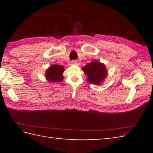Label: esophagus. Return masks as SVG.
Returning a JSON list of instances; mask_svg holds the SVG:
<instances>
[{"mask_svg":"<svg viewBox=\"0 0 153 153\" xmlns=\"http://www.w3.org/2000/svg\"><path fill=\"white\" fill-rule=\"evenodd\" d=\"M72 65H78V63H77V62L76 61H73L72 62Z\"/></svg>","mask_w":153,"mask_h":153,"instance_id":"obj_1","label":"esophagus"}]
</instances>
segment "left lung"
<instances>
[{
	"mask_svg": "<svg viewBox=\"0 0 153 153\" xmlns=\"http://www.w3.org/2000/svg\"><path fill=\"white\" fill-rule=\"evenodd\" d=\"M82 71L88 76L87 81L96 85L100 84L107 76V70L105 65L96 61L85 65Z\"/></svg>",
	"mask_w": 153,
	"mask_h": 153,
	"instance_id": "left-lung-1",
	"label": "left lung"
}]
</instances>
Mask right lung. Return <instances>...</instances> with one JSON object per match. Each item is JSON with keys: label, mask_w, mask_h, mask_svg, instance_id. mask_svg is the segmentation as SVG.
I'll return each mask as SVG.
<instances>
[{"label": "right lung", "mask_w": 153, "mask_h": 153, "mask_svg": "<svg viewBox=\"0 0 153 153\" xmlns=\"http://www.w3.org/2000/svg\"><path fill=\"white\" fill-rule=\"evenodd\" d=\"M64 71V68L63 66L57 64L52 65L45 72V77L48 81L51 82H61L64 79L62 76Z\"/></svg>", "instance_id": "1"}]
</instances>
